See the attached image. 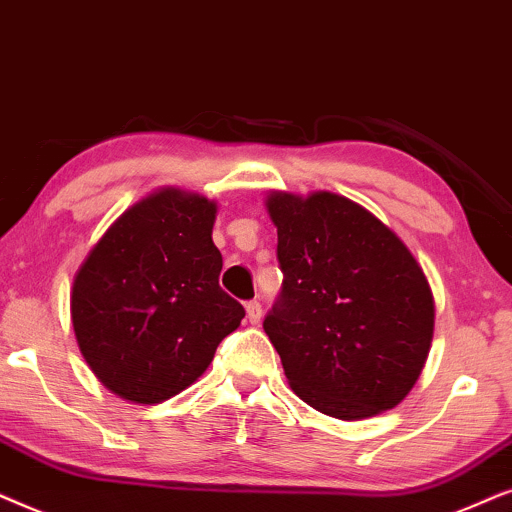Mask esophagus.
<instances>
[{
  "instance_id": "obj_1",
  "label": "esophagus",
  "mask_w": 512,
  "mask_h": 512,
  "mask_svg": "<svg viewBox=\"0 0 512 512\" xmlns=\"http://www.w3.org/2000/svg\"><path fill=\"white\" fill-rule=\"evenodd\" d=\"M245 311H248V320L252 325H257L262 320V304L257 302V299H252V302L245 304Z\"/></svg>"
}]
</instances>
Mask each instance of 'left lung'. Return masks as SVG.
Instances as JSON below:
<instances>
[{"label": "left lung", "instance_id": "1", "mask_svg": "<svg viewBox=\"0 0 512 512\" xmlns=\"http://www.w3.org/2000/svg\"><path fill=\"white\" fill-rule=\"evenodd\" d=\"M283 288L264 318L292 391L327 417L393 410L417 384L435 306L407 245L339 194L267 199Z\"/></svg>", "mask_w": 512, "mask_h": 512}]
</instances>
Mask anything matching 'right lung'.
<instances>
[{
  "label": "right lung",
  "instance_id": "1",
  "mask_svg": "<svg viewBox=\"0 0 512 512\" xmlns=\"http://www.w3.org/2000/svg\"><path fill=\"white\" fill-rule=\"evenodd\" d=\"M215 213L206 196L159 189L105 231L74 276L81 356L131 403H163L192 386L245 316L220 288Z\"/></svg>",
  "mask_w": 512,
  "mask_h": 512
}]
</instances>
